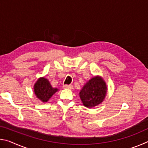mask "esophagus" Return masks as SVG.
<instances>
[{"mask_svg":"<svg viewBox=\"0 0 148 148\" xmlns=\"http://www.w3.org/2000/svg\"><path fill=\"white\" fill-rule=\"evenodd\" d=\"M64 89H72L73 88V86L72 85H64L63 86Z\"/></svg>","mask_w":148,"mask_h":148,"instance_id":"34e87169","label":"esophagus"}]
</instances>
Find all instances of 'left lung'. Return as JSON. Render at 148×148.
I'll return each mask as SVG.
<instances>
[{"instance_id":"left-lung-1","label":"left lung","mask_w":148,"mask_h":148,"mask_svg":"<svg viewBox=\"0 0 148 148\" xmlns=\"http://www.w3.org/2000/svg\"><path fill=\"white\" fill-rule=\"evenodd\" d=\"M106 83L102 78L94 77L85 85L79 97L85 106L92 108L103 101L106 93Z\"/></svg>"}]
</instances>
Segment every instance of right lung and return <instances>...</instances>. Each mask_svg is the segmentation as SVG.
<instances>
[{"label":"right lung","mask_w":148,"mask_h":148,"mask_svg":"<svg viewBox=\"0 0 148 148\" xmlns=\"http://www.w3.org/2000/svg\"><path fill=\"white\" fill-rule=\"evenodd\" d=\"M34 89L36 97L44 102L48 101L58 90L57 88H53L48 80L44 77L38 79L34 85Z\"/></svg>","instance_id":"right-lung-1"}]
</instances>
